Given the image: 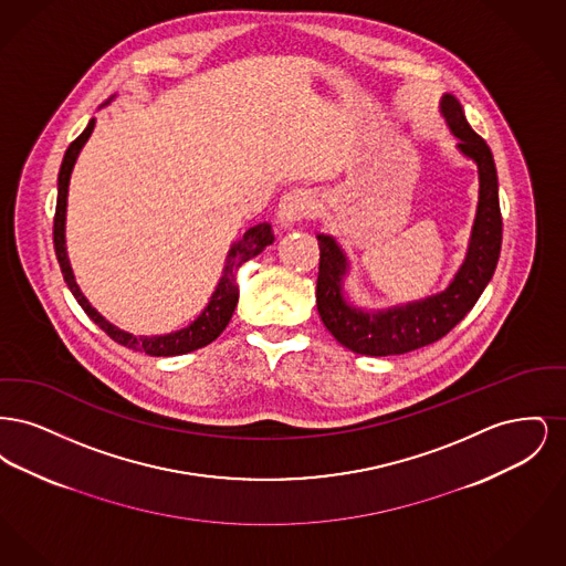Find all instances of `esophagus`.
I'll list each match as a JSON object with an SVG mask.
<instances>
[{"label":"esophagus","mask_w":566,"mask_h":566,"mask_svg":"<svg viewBox=\"0 0 566 566\" xmlns=\"http://www.w3.org/2000/svg\"><path fill=\"white\" fill-rule=\"evenodd\" d=\"M314 210H316V199H314L312 192L301 189L291 190L280 199L277 220L284 227H291V224H296L305 218H312Z\"/></svg>","instance_id":"1"}]
</instances>
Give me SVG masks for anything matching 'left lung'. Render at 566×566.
<instances>
[{
	"label": "left lung",
	"mask_w": 566,
	"mask_h": 566,
	"mask_svg": "<svg viewBox=\"0 0 566 566\" xmlns=\"http://www.w3.org/2000/svg\"><path fill=\"white\" fill-rule=\"evenodd\" d=\"M441 112L460 139L458 148L478 163L480 169V206L471 233L467 259L454 282L439 295L429 296L403 307L369 314L348 305L342 293V280L348 261L342 248L328 235H318L321 265L316 282V305L328 333L348 350L365 356H392L418 350L448 335L478 303L492 273L496 270L503 216L499 206V180L492 153L475 134L454 95H446Z\"/></svg>",
	"instance_id": "obj_1"
}]
</instances>
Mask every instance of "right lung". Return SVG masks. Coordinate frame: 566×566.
I'll return each instance as SVG.
<instances>
[{"mask_svg": "<svg viewBox=\"0 0 566 566\" xmlns=\"http://www.w3.org/2000/svg\"><path fill=\"white\" fill-rule=\"evenodd\" d=\"M95 127V118L86 125V129L82 132L65 150V157L59 169V195H56V210H54L53 224V242L54 252H56V261L61 273L65 277L67 289L72 291V295L76 296V301L81 303L82 310L86 312V316L97 324L102 331L108 333L116 344L129 348L135 352H146L148 356H178V354H187V352L199 350L208 344H212L216 337L227 328V324L231 321L238 298H240V289L235 282V273L242 268L245 261H250L252 256H256L259 252H263L271 242H273V233L268 222L250 227L243 233L242 240L231 245L229 254H227V265L222 270V277L216 286L214 295L210 298L208 307L203 310V314L189 324L182 331L169 333V335H159V337H135L132 333H125L120 328H116L114 324H109L104 316H99L91 303L84 298V295L74 280V273L67 261V252H65V208H67V187H70V176H72V167L76 163V157L81 153L84 142L88 139V135Z\"/></svg>", "mask_w": 566, "mask_h": 566, "instance_id": "right-lung-1", "label": "right lung"}]
</instances>
